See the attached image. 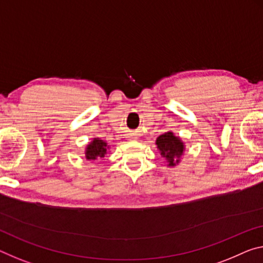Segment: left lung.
Instances as JSON below:
<instances>
[{
	"label": "left lung",
	"mask_w": 263,
	"mask_h": 263,
	"mask_svg": "<svg viewBox=\"0 0 263 263\" xmlns=\"http://www.w3.org/2000/svg\"><path fill=\"white\" fill-rule=\"evenodd\" d=\"M157 147L168 162V166H176L180 161V157L184 154L185 145L179 137L173 132H166L157 138Z\"/></svg>",
	"instance_id": "8db88e82"
}]
</instances>
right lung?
<instances>
[{"label":"right lung","mask_w":263,"mask_h":263,"mask_svg":"<svg viewBox=\"0 0 263 263\" xmlns=\"http://www.w3.org/2000/svg\"><path fill=\"white\" fill-rule=\"evenodd\" d=\"M107 143L99 139V138H93V140L86 146L85 151V158L87 160H96L97 158H103L105 157L107 153Z\"/></svg>","instance_id":"1"}]
</instances>
